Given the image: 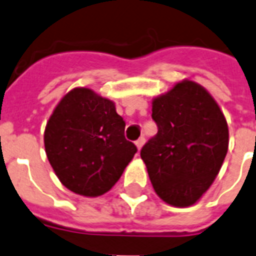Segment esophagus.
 Here are the masks:
<instances>
[{"label":"esophagus","mask_w":256,"mask_h":256,"mask_svg":"<svg viewBox=\"0 0 256 256\" xmlns=\"http://www.w3.org/2000/svg\"><path fill=\"white\" fill-rule=\"evenodd\" d=\"M143 144H144V138H143V136H142V138H139L138 140L135 142V146H136V148H138V151H139V150H140V148H142Z\"/></svg>","instance_id":"esophagus-1"}]
</instances>
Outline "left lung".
Returning <instances> with one entry per match:
<instances>
[{
  "label": "left lung",
  "mask_w": 256,
  "mask_h": 256,
  "mask_svg": "<svg viewBox=\"0 0 256 256\" xmlns=\"http://www.w3.org/2000/svg\"><path fill=\"white\" fill-rule=\"evenodd\" d=\"M152 120L158 132L140 150L151 184L172 206H190L209 189L225 160V116L206 89L182 80L154 98Z\"/></svg>",
  "instance_id": "obj_1"
}]
</instances>
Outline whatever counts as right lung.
I'll return each mask as SVG.
<instances>
[{
	"label": "right lung",
	"instance_id": "add662e5",
	"mask_svg": "<svg viewBox=\"0 0 256 256\" xmlns=\"http://www.w3.org/2000/svg\"><path fill=\"white\" fill-rule=\"evenodd\" d=\"M124 126L113 101L92 89L64 96L44 130L46 154L62 184L86 197L112 189L136 152Z\"/></svg>",
	"mask_w": 256,
	"mask_h": 256
}]
</instances>
